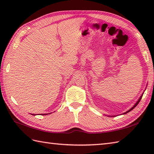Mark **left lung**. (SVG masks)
<instances>
[{
    "label": "left lung",
    "instance_id": "8db88e82",
    "mask_svg": "<svg viewBox=\"0 0 154 154\" xmlns=\"http://www.w3.org/2000/svg\"><path fill=\"white\" fill-rule=\"evenodd\" d=\"M143 94H142V95H141V97H140V98H139V99H138V101H137V102H136V103L134 104V105L133 106V107H132L131 108V109H130V110H128V111H126V112H124V113H123V114H126V113H128V112H130V111H131L132 110H133L134 109V108L137 106V105H138V104L140 103V100H141V99H142V96H143Z\"/></svg>",
    "mask_w": 154,
    "mask_h": 154
}]
</instances>
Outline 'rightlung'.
Wrapping results in <instances>:
<instances>
[{
  "mask_svg": "<svg viewBox=\"0 0 154 154\" xmlns=\"http://www.w3.org/2000/svg\"><path fill=\"white\" fill-rule=\"evenodd\" d=\"M49 114H50V113H49ZM44 114H43V115H44ZM47 114H45V115H47ZM32 115H35V114H32Z\"/></svg>",
  "mask_w": 154,
  "mask_h": 154,
  "instance_id": "add662e5",
  "label": "right lung"
}]
</instances>
